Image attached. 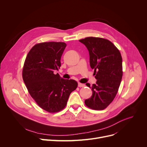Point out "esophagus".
Returning <instances> with one entry per match:
<instances>
[{"label": "esophagus", "instance_id": "1", "mask_svg": "<svg viewBox=\"0 0 147 147\" xmlns=\"http://www.w3.org/2000/svg\"><path fill=\"white\" fill-rule=\"evenodd\" d=\"M84 84H83V83H78V86L79 87H80V88H81V87H84Z\"/></svg>", "mask_w": 147, "mask_h": 147}]
</instances>
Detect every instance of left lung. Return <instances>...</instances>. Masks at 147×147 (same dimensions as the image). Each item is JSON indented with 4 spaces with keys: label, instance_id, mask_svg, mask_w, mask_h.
Instances as JSON below:
<instances>
[{
    "label": "left lung",
    "instance_id": "obj_1",
    "mask_svg": "<svg viewBox=\"0 0 147 147\" xmlns=\"http://www.w3.org/2000/svg\"><path fill=\"white\" fill-rule=\"evenodd\" d=\"M79 42L84 44L89 53L90 66L94 69L97 80L92 86V96L84 101L91 109L102 110L113 101L123 76L122 58L119 50L110 40L101 37H89Z\"/></svg>",
    "mask_w": 147,
    "mask_h": 147
}]
</instances>
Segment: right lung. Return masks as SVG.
I'll return each mask as SVG.
<instances>
[{
	"mask_svg": "<svg viewBox=\"0 0 147 147\" xmlns=\"http://www.w3.org/2000/svg\"><path fill=\"white\" fill-rule=\"evenodd\" d=\"M64 42H44L30 49L22 69V79L37 105L46 111L64 109L71 92L78 87L74 80L64 79L54 73L61 67Z\"/></svg>",
	"mask_w": 147,
	"mask_h": 147,
	"instance_id": "obj_1",
	"label": "right lung"
}]
</instances>
